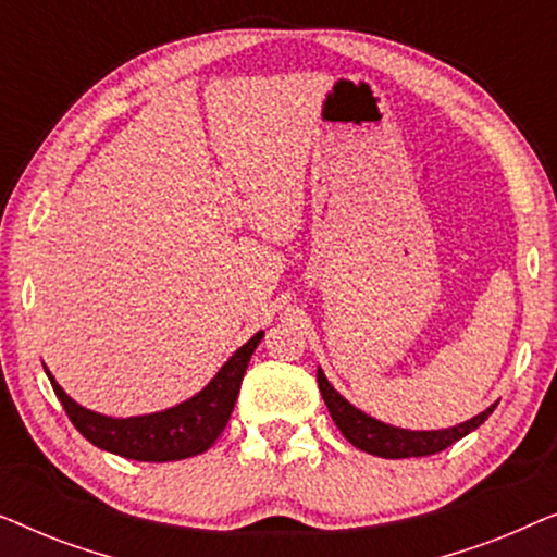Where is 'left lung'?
Wrapping results in <instances>:
<instances>
[{
    "mask_svg": "<svg viewBox=\"0 0 557 557\" xmlns=\"http://www.w3.org/2000/svg\"><path fill=\"white\" fill-rule=\"evenodd\" d=\"M317 383L319 391H322V398L330 408L332 421L337 423L349 444L360 448L364 454L383 456V459H410V456H431L448 448L456 441L469 436L471 431H476L486 418L492 416V410L497 408V403L490 406L482 413L469 418L459 425H451V429H438V431H410V429H398V425L383 423L377 418L364 413V410L355 408L345 395L334 391V385L326 380L324 370L317 368Z\"/></svg>",
    "mask_w": 557,
    "mask_h": 557,
    "instance_id": "1",
    "label": "left lung"
}]
</instances>
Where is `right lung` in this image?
Here are the masks:
<instances>
[{
  "mask_svg": "<svg viewBox=\"0 0 557 557\" xmlns=\"http://www.w3.org/2000/svg\"><path fill=\"white\" fill-rule=\"evenodd\" d=\"M261 339L263 330L235 349L231 360L218 370V375L193 398L147 416L113 418L83 408L58 385L48 368L45 372L67 418L94 446L134 461H180L208 451L223 433L238 400L250 355L256 352Z\"/></svg>",
  "mask_w": 557,
  "mask_h": 557,
  "instance_id": "obj_1",
  "label": "right lung"
}]
</instances>
